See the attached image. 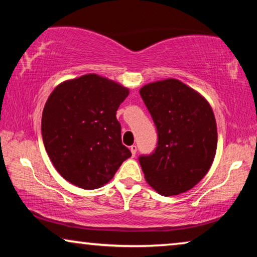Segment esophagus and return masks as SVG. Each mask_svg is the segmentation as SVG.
<instances>
[{"instance_id": "esophagus-1", "label": "esophagus", "mask_w": 257, "mask_h": 257, "mask_svg": "<svg viewBox=\"0 0 257 257\" xmlns=\"http://www.w3.org/2000/svg\"><path fill=\"white\" fill-rule=\"evenodd\" d=\"M130 150H131L132 157H135V156H136V153H137V146H136V145H132L131 147H130Z\"/></svg>"}]
</instances>
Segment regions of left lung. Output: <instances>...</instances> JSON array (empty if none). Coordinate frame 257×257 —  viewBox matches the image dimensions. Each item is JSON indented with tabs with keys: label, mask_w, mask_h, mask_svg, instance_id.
<instances>
[{
	"label": "left lung",
	"mask_w": 257,
	"mask_h": 257,
	"mask_svg": "<svg viewBox=\"0 0 257 257\" xmlns=\"http://www.w3.org/2000/svg\"><path fill=\"white\" fill-rule=\"evenodd\" d=\"M158 131V144L139 163L146 181L164 196L194 187L212 166L216 121L208 101L180 80L168 78L140 89Z\"/></svg>",
	"instance_id": "obj_1"
}]
</instances>
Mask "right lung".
<instances>
[{
	"label": "right lung",
	"mask_w": 257,
	"mask_h": 257,
	"mask_svg": "<svg viewBox=\"0 0 257 257\" xmlns=\"http://www.w3.org/2000/svg\"><path fill=\"white\" fill-rule=\"evenodd\" d=\"M128 93L96 73L65 80L52 91L42 114V138L65 180L84 189L99 188L131 157L115 117Z\"/></svg>",
	"instance_id": "obj_1"
}]
</instances>
